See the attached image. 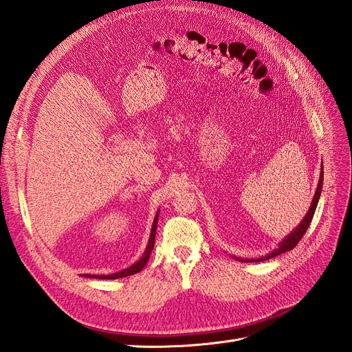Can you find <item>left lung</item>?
Masks as SVG:
<instances>
[{"label": "left lung", "mask_w": 352, "mask_h": 352, "mask_svg": "<svg viewBox=\"0 0 352 352\" xmlns=\"http://www.w3.org/2000/svg\"><path fill=\"white\" fill-rule=\"evenodd\" d=\"M322 186H323V164H322V172H320V179H318V184H317V189H316V194H314V198L311 201V206L310 208H308L307 214L304 216L302 221L298 225L289 235H287L282 242H279V247L273 250L272 252H269L265 257H260V258H239V257H235L233 255V258L235 260H239L242 263H251V261H264V260H269V258H273L276 257V255H280L286 251H291L292 248L296 247V243L301 241V238L304 236V233L307 232L308 226H310V223L313 220V216H314V211L317 208V204H318V199H320V194H322Z\"/></svg>", "instance_id": "8db88e82"}]
</instances>
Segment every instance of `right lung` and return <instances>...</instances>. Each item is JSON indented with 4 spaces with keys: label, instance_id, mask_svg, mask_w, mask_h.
<instances>
[{
    "label": "right lung",
    "instance_id": "obj_1",
    "mask_svg": "<svg viewBox=\"0 0 352 352\" xmlns=\"http://www.w3.org/2000/svg\"><path fill=\"white\" fill-rule=\"evenodd\" d=\"M158 212L160 210L157 211V214L154 217V221H153V228H151V233H150V239H148V245L142 254V257L138 260L136 263H133L131 267H127L122 272H117V273H113V274H85V278H95V279H119V278H126V276H131V274H135V273H140L144 267L145 264L148 263V260H150V255H151V251L154 248V242H155V232H157V221H158Z\"/></svg>",
    "mask_w": 352,
    "mask_h": 352
}]
</instances>
